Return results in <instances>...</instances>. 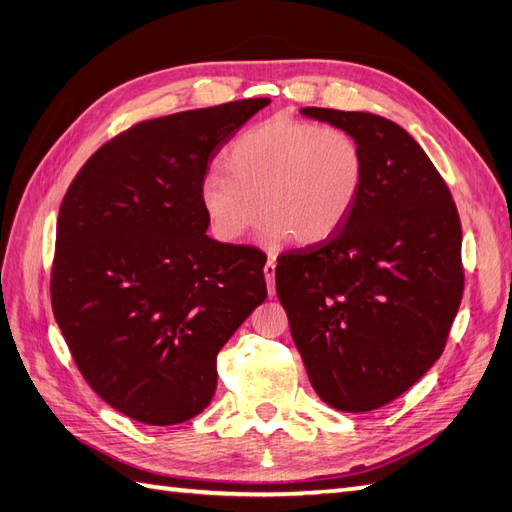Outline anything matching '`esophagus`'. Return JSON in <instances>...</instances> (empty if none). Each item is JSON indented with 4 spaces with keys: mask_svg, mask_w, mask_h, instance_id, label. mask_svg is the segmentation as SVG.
I'll list each match as a JSON object with an SVG mask.
<instances>
[{
    "mask_svg": "<svg viewBox=\"0 0 512 512\" xmlns=\"http://www.w3.org/2000/svg\"><path fill=\"white\" fill-rule=\"evenodd\" d=\"M275 262L273 259H268L266 266H264V277H266V284H268V292L270 295H275Z\"/></svg>",
    "mask_w": 512,
    "mask_h": 512,
    "instance_id": "1",
    "label": "esophagus"
}]
</instances>
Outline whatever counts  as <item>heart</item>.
<instances>
[{
    "instance_id": "obj_1",
    "label": "heart",
    "mask_w": 512,
    "mask_h": 512,
    "mask_svg": "<svg viewBox=\"0 0 512 512\" xmlns=\"http://www.w3.org/2000/svg\"><path fill=\"white\" fill-rule=\"evenodd\" d=\"M226 175L200 182V206L215 239L235 244L262 215L266 242L319 244L339 231L365 178L358 140L339 127L279 114L239 136Z\"/></svg>"
}]
</instances>
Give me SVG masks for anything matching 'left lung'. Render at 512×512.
Wrapping results in <instances>:
<instances>
[{"mask_svg": "<svg viewBox=\"0 0 512 512\" xmlns=\"http://www.w3.org/2000/svg\"><path fill=\"white\" fill-rule=\"evenodd\" d=\"M301 114L350 132L365 178L339 231L277 257V297L319 398L374 411L416 385L447 345L464 292L458 206L400 125L325 107Z\"/></svg>", "mask_w": 512, "mask_h": 512, "instance_id": "1", "label": "left lung"}]
</instances>
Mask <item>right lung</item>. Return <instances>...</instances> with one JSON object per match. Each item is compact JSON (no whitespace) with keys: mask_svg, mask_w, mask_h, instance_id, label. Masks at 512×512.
Returning a JSON list of instances; mask_svg holds the SVG:
<instances>
[{"mask_svg":"<svg viewBox=\"0 0 512 512\" xmlns=\"http://www.w3.org/2000/svg\"><path fill=\"white\" fill-rule=\"evenodd\" d=\"M270 99L136 123L96 149L63 195L52 312L96 394L127 418L169 427L217 387L215 356L264 303L257 248L206 235L200 182Z\"/></svg>","mask_w":512,"mask_h":512,"instance_id":"add662e5","label":"right lung"}]
</instances>
